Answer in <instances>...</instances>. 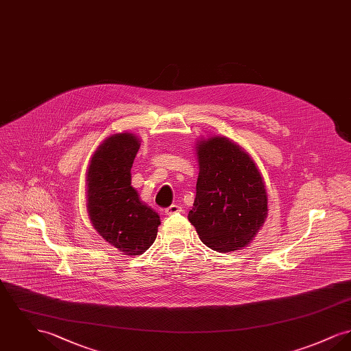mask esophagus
<instances>
[{"label": "esophagus", "instance_id": "34e87169", "mask_svg": "<svg viewBox=\"0 0 351 351\" xmlns=\"http://www.w3.org/2000/svg\"><path fill=\"white\" fill-rule=\"evenodd\" d=\"M165 212H166V215H168V216H171V215H178V213H182V212H183V208H182L180 205H178V204H172V205L168 206Z\"/></svg>", "mask_w": 351, "mask_h": 351}]
</instances>
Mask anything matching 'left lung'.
<instances>
[{
  "instance_id": "obj_1",
  "label": "left lung",
  "mask_w": 351,
  "mask_h": 351,
  "mask_svg": "<svg viewBox=\"0 0 351 351\" xmlns=\"http://www.w3.org/2000/svg\"><path fill=\"white\" fill-rule=\"evenodd\" d=\"M199 178L188 213L204 245L230 252L246 247L267 217V193L250 155L225 136L196 145Z\"/></svg>"
}]
</instances>
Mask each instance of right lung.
<instances>
[{
  "instance_id": "add662e5",
  "label": "right lung",
  "mask_w": 351,
  "mask_h": 351,
  "mask_svg": "<svg viewBox=\"0 0 351 351\" xmlns=\"http://www.w3.org/2000/svg\"><path fill=\"white\" fill-rule=\"evenodd\" d=\"M132 133L113 134L95 151L86 173L88 213L101 237L125 255H141L154 243L159 215L139 200L132 167L139 150Z\"/></svg>"
}]
</instances>
